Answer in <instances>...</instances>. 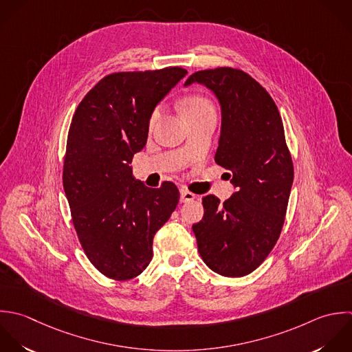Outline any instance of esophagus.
Wrapping results in <instances>:
<instances>
[{"label":"esophagus","instance_id":"obj_1","mask_svg":"<svg viewBox=\"0 0 352 352\" xmlns=\"http://www.w3.org/2000/svg\"><path fill=\"white\" fill-rule=\"evenodd\" d=\"M179 193H181V203L192 201V200H195V197H196L192 192H189V190L185 189V188H181V189H179Z\"/></svg>","mask_w":352,"mask_h":352}]
</instances>
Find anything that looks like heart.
<instances>
[{
    "label": "heart",
    "instance_id": "obj_1",
    "mask_svg": "<svg viewBox=\"0 0 352 352\" xmlns=\"http://www.w3.org/2000/svg\"><path fill=\"white\" fill-rule=\"evenodd\" d=\"M203 113H215L212 104L201 96H190L184 102V115L192 116V115H203ZM160 118V108H156L149 118V126L152 127L157 119Z\"/></svg>",
    "mask_w": 352,
    "mask_h": 352
}]
</instances>
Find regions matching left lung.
Instances as JSON below:
<instances>
[{
    "label": "left lung",
    "mask_w": 352,
    "mask_h": 352,
    "mask_svg": "<svg viewBox=\"0 0 352 352\" xmlns=\"http://www.w3.org/2000/svg\"><path fill=\"white\" fill-rule=\"evenodd\" d=\"M219 101L222 124L217 164L232 171L236 192L221 204L203 199L204 217L193 225L200 256L215 273H252L276 245L294 184V164L283 119L270 94L247 72L230 67L192 74Z\"/></svg>",
    "instance_id": "1"
}]
</instances>
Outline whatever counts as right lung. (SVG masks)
Segmentation results:
<instances>
[{"label": "right lung", "mask_w": 352, "mask_h": 352, "mask_svg": "<svg viewBox=\"0 0 352 352\" xmlns=\"http://www.w3.org/2000/svg\"><path fill=\"white\" fill-rule=\"evenodd\" d=\"M186 74L168 67L107 75L72 116L63 186L86 256L112 280L144 272L156 232L178 204L173 182L148 188L135 181L130 163L146 144L151 113Z\"/></svg>", "instance_id": "add662e5"}]
</instances>
